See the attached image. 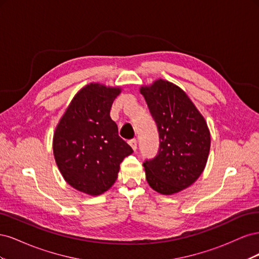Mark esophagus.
<instances>
[{
    "label": "esophagus",
    "mask_w": 259,
    "mask_h": 259,
    "mask_svg": "<svg viewBox=\"0 0 259 259\" xmlns=\"http://www.w3.org/2000/svg\"><path fill=\"white\" fill-rule=\"evenodd\" d=\"M128 144L131 145V147L133 148V150L134 151H136L137 150V140L134 138V139H131L130 142H128Z\"/></svg>",
    "instance_id": "obj_1"
}]
</instances>
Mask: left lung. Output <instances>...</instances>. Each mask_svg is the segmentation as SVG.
<instances>
[{
  "label": "left lung",
  "instance_id": "1",
  "mask_svg": "<svg viewBox=\"0 0 259 259\" xmlns=\"http://www.w3.org/2000/svg\"><path fill=\"white\" fill-rule=\"evenodd\" d=\"M159 132V151L146 160V179L153 190L173 194L191 186L208 158L210 136L204 117L178 86L158 80L140 89Z\"/></svg>",
  "mask_w": 259,
  "mask_h": 259
}]
</instances>
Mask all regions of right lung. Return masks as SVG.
Returning a JSON list of instances; mask_svg holds the SVG:
<instances>
[{
    "label": "right lung",
    "mask_w": 259,
    "mask_h": 259,
    "mask_svg": "<svg viewBox=\"0 0 259 259\" xmlns=\"http://www.w3.org/2000/svg\"><path fill=\"white\" fill-rule=\"evenodd\" d=\"M120 92L98 83L85 86L55 131L53 150L61 175L70 186L90 195L107 191L116 180L123 159L133 153L110 117Z\"/></svg>",
    "instance_id": "add662e5"
}]
</instances>
